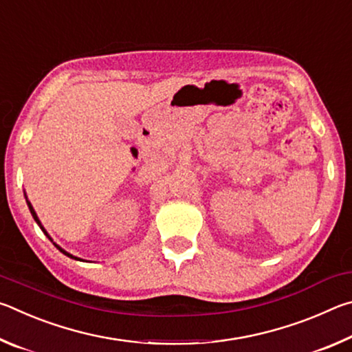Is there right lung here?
Listing matches in <instances>:
<instances>
[{
  "label": "right lung",
  "instance_id": "right-lung-1",
  "mask_svg": "<svg viewBox=\"0 0 352 352\" xmlns=\"http://www.w3.org/2000/svg\"><path fill=\"white\" fill-rule=\"evenodd\" d=\"M26 201H28V200H26ZM28 206H29V211H31V214H32V217H34V220H35V222H37V225H38V226H40V228H41V231H43V233H45V234H46L47 237H50V234H47V233H46L45 226H43V225H41V222H40V219L37 217V212H35V211H34V208H32V205H31V201H28ZM50 241H52V239H51V237H50ZM52 243H54V245H56V247H57L58 250H60V252H62L63 254H67V256H68V258H73V259H76V261H82V259H79V258H76V256H73V254H69L68 252H65V250H63L62 247H58L56 242H52Z\"/></svg>",
  "mask_w": 352,
  "mask_h": 352
}]
</instances>
